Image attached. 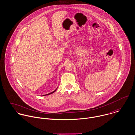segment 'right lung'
<instances>
[{
	"mask_svg": "<svg viewBox=\"0 0 135 135\" xmlns=\"http://www.w3.org/2000/svg\"><path fill=\"white\" fill-rule=\"evenodd\" d=\"M57 88H56V90H54V91H52V92H51V93H49V94H46V95H44V96H46V95H50V94H53V93H55V91H56V90H57Z\"/></svg>",
	"mask_w": 135,
	"mask_h": 135,
	"instance_id": "obj_1",
	"label": "right lung"
}]
</instances>
